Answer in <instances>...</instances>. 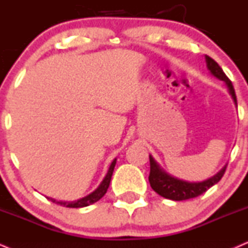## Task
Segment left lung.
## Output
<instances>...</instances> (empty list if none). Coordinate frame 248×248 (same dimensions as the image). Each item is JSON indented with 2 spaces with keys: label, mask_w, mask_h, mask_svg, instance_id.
<instances>
[{
  "label": "left lung",
  "mask_w": 248,
  "mask_h": 248,
  "mask_svg": "<svg viewBox=\"0 0 248 248\" xmlns=\"http://www.w3.org/2000/svg\"><path fill=\"white\" fill-rule=\"evenodd\" d=\"M205 58V63H207V68L209 69L210 74L213 76L216 77L220 80L225 83L228 86L229 93L231 94L232 99H233L235 106H237V97H235L233 85H232L231 80L228 78V76L225 75L224 71L222 68L219 67L215 60L209 58L208 55L204 56ZM150 158V174H149V183H150L151 188L155 192L159 194L160 196L165 199L173 200V201H183V200H188L196 198V196L203 194L205 190H208L210 187H213L214 185H216L218 181L222 179L224 175L226 165L220 170L219 172H217L214 177H211L207 180L201 181V183H188V181L181 180V179L174 178L173 175L169 174L168 172H165L160 168V165L156 160L154 159V157L149 156Z\"/></svg>",
  "instance_id": "left-lung-1"
}]
</instances>
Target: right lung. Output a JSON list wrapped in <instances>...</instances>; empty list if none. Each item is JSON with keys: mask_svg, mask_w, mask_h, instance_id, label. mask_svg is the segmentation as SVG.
Wrapping results in <instances>:
<instances>
[{"mask_svg": "<svg viewBox=\"0 0 248 248\" xmlns=\"http://www.w3.org/2000/svg\"><path fill=\"white\" fill-rule=\"evenodd\" d=\"M115 164H116V158L113 160L111 165H109V169H108V171H107V174L105 175V178H104V180L101 181L99 186H98V188L93 190L91 194H89V195L84 196V198L76 200V201H69V202L58 201V200L52 199V198H47V199L50 200L53 203L63 205V207H67V208H83V207H88V205H90V204H93L94 202L99 201V200L103 198L104 195H105L107 189H108L113 171H114V168H115Z\"/></svg>", "mask_w": 248, "mask_h": 248, "instance_id": "right-lung-1", "label": "right lung"}]
</instances>
